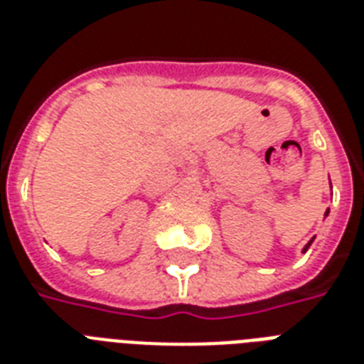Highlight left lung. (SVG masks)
I'll return each instance as SVG.
<instances>
[{
  "instance_id": "obj_1",
  "label": "left lung",
  "mask_w": 364,
  "mask_h": 364,
  "mask_svg": "<svg viewBox=\"0 0 364 364\" xmlns=\"http://www.w3.org/2000/svg\"><path fill=\"white\" fill-rule=\"evenodd\" d=\"M328 213H330V209H326V213H324V217H328ZM313 240H315V237H311L307 244H305V247H303V253H305V251H307L309 247H311V244H313Z\"/></svg>"
}]
</instances>
